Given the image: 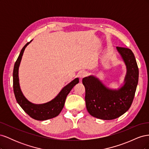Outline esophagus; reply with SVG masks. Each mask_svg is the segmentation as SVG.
I'll use <instances>...</instances> for the list:
<instances>
[{
  "label": "esophagus",
  "mask_w": 149,
  "mask_h": 149,
  "mask_svg": "<svg viewBox=\"0 0 149 149\" xmlns=\"http://www.w3.org/2000/svg\"><path fill=\"white\" fill-rule=\"evenodd\" d=\"M88 74V73L87 71H81L80 73H79V77L80 78V79H81L83 78L86 77V76H87Z\"/></svg>",
  "instance_id": "1"
}]
</instances>
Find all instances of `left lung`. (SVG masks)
<instances>
[{"mask_svg":"<svg viewBox=\"0 0 149 149\" xmlns=\"http://www.w3.org/2000/svg\"><path fill=\"white\" fill-rule=\"evenodd\" d=\"M126 66L124 83L118 89H111L96 76L83 79L85 87V101L89 113L102 120H112L127 112L131 106L139 80V69L131 49L116 47Z\"/></svg>","mask_w":149,"mask_h":149,"instance_id":"8db88e82","label":"left lung"}]
</instances>
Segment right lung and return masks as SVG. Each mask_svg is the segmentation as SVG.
<instances>
[{
    "instance_id": "obj_1",
    "label": "right lung",
    "mask_w": 149,
    "mask_h": 149,
    "mask_svg": "<svg viewBox=\"0 0 149 149\" xmlns=\"http://www.w3.org/2000/svg\"><path fill=\"white\" fill-rule=\"evenodd\" d=\"M32 40L28 42L22 49L20 55L14 65L13 71V92L17 102L26 114L31 118L37 120H45L55 118L60 114L64 107L68 94L74 86L79 83V78H76L62 88L58 95L52 100L43 104H34L29 101L22 93L19 83V69L22 56L25 48Z\"/></svg>"
}]
</instances>
